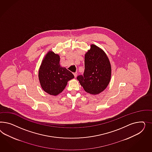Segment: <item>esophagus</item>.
<instances>
[{
  "instance_id": "34e87169",
  "label": "esophagus",
  "mask_w": 152,
  "mask_h": 152,
  "mask_svg": "<svg viewBox=\"0 0 152 152\" xmlns=\"http://www.w3.org/2000/svg\"><path fill=\"white\" fill-rule=\"evenodd\" d=\"M74 75L75 77H77V72H75V73H74Z\"/></svg>"
}]
</instances>
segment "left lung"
I'll return each instance as SVG.
<instances>
[{
  "label": "left lung",
  "instance_id": "obj_1",
  "mask_svg": "<svg viewBox=\"0 0 152 152\" xmlns=\"http://www.w3.org/2000/svg\"><path fill=\"white\" fill-rule=\"evenodd\" d=\"M111 68L104 51L94 45L85 55V71L77 77L86 92L97 95L103 91L110 81Z\"/></svg>",
  "mask_w": 152,
  "mask_h": 152
}]
</instances>
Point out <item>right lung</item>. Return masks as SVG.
<instances>
[{
	"mask_svg": "<svg viewBox=\"0 0 152 152\" xmlns=\"http://www.w3.org/2000/svg\"><path fill=\"white\" fill-rule=\"evenodd\" d=\"M60 56L49 51L42 61L39 69L38 77L42 89L51 95L62 92L67 82L74 75L60 64Z\"/></svg>",
	"mask_w": 152,
	"mask_h": 152,
	"instance_id": "obj_1",
	"label": "right lung"
}]
</instances>
